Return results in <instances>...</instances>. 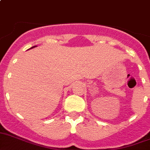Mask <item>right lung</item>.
Wrapping results in <instances>:
<instances>
[{
    "instance_id": "right-lung-1",
    "label": "right lung",
    "mask_w": 150,
    "mask_h": 150,
    "mask_svg": "<svg viewBox=\"0 0 150 150\" xmlns=\"http://www.w3.org/2000/svg\"><path fill=\"white\" fill-rule=\"evenodd\" d=\"M34 47H35V46H33V47H32V48H34Z\"/></svg>"
}]
</instances>
